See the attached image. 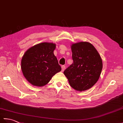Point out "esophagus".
I'll return each mask as SVG.
<instances>
[{
	"label": "esophagus",
	"instance_id": "esophagus-1",
	"mask_svg": "<svg viewBox=\"0 0 123 123\" xmlns=\"http://www.w3.org/2000/svg\"><path fill=\"white\" fill-rule=\"evenodd\" d=\"M61 68H62V71H63L64 70H65V69H66V66H62Z\"/></svg>",
	"mask_w": 123,
	"mask_h": 123
}]
</instances>
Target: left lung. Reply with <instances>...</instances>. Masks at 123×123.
Here are the masks:
<instances>
[{
  "instance_id": "1",
  "label": "left lung",
  "mask_w": 123,
  "mask_h": 123,
  "mask_svg": "<svg viewBox=\"0 0 123 123\" xmlns=\"http://www.w3.org/2000/svg\"><path fill=\"white\" fill-rule=\"evenodd\" d=\"M73 63L64 74L71 87L82 91L91 88L100 77L103 62L100 55L91 43L87 42L71 45Z\"/></svg>"
}]
</instances>
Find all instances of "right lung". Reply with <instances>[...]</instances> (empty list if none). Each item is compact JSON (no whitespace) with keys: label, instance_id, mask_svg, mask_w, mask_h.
Returning <instances> with one entry per match:
<instances>
[{"label":"right lung","instance_id":"right-lung-1","mask_svg":"<svg viewBox=\"0 0 123 123\" xmlns=\"http://www.w3.org/2000/svg\"><path fill=\"white\" fill-rule=\"evenodd\" d=\"M55 44L42 43L25 52L21 61L24 77L31 84L38 87L46 85L52 77L61 70L53 51Z\"/></svg>","mask_w":123,"mask_h":123}]
</instances>
